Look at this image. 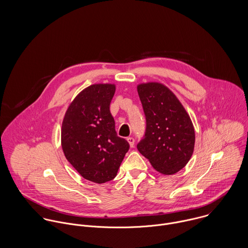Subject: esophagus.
<instances>
[{"mask_svg": "<svg viewBox=\"0 0 248 248\" xmlns=\"http://www.w3.org/2000/svg\"><path fill=\"white\" fill-rule=\"evenodd\" d=\"M127 140L129 142L131 148H134V146H135V139L134 138H128Z\"/></svg>", "mask_w": 248, "mask_h": 248, "instance_id": "obj_1", "label": "esophagus"}]
</instances>
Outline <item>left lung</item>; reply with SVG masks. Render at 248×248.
I'll return each mask as SVG.
<instances>
[{
    "label": "left lung",
    "mask_w": 248,
    "mask_h": 248,
    "mask_svg": "<svg viewBox=\"0 0 248 248\" xmlns=\"http://www.w3.org/2000/svg\"><path fill=\"white\" fill-rule=\"evenodd\" d=\"M146 119L138 150L161 174L173 175L190 160L195 131L190 116L176 95L159 83L138 87Z\"/></svg>",
    "instance_id": "1"
}]
</instances>
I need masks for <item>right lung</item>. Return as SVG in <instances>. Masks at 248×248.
<instances>
[{
  "mask_svg": "<svg viewBox=\"0 0 248 248\" xmlns=\"http://www.w3.org/2000/svg\"><path fill=\"white\" fill-rule=\"evenodd\" d=\"M114 85L95 84L72 101L63 120L61 142L66 158L90 181L113 179L130 145L117 137L109 104Z\"/></svg>",
  "mask_w": 248,
  "mask_h": 248,
  "instance_id": "right-lung-1",
  "label": "right lung"
}]
</instances>
